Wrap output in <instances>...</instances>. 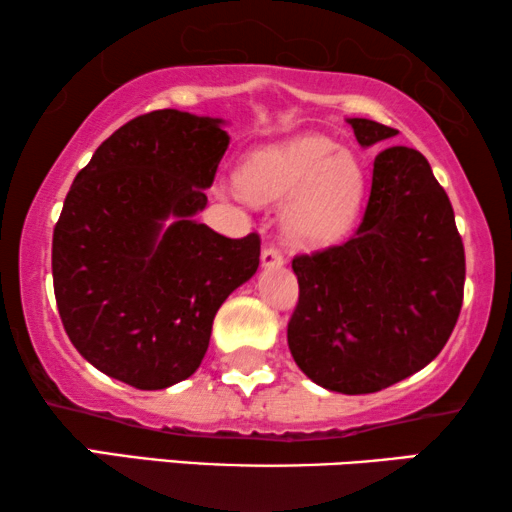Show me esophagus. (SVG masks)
Returning <instances> with one entry per match:
<instances>
[{
  "mask_svg": "<svg viewBox=\"0 0 512 512\" xmlns=\"http://www.w3.org/2000/svg\"><path fill=\"white\" fill-rule=\"evenodd\" d=\"M261 265H263V268H282V265H284L282 251L275 249V247H265L263 254H261Z\"/></svg>",
  "mask_w": 512,
  "mask_h": 512,
  "instance_id": "34e87169",
  "label": "esophagus"
}]
</instances>
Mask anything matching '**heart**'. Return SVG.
Masks as SVG:
<instances>
[{"label":"heart","instance_id":"1","mask_svg":"<svg viewBox=\"0 0 512 512\" xmlns=\"http://www.w3.org/2000/svg\"><path fill=\"white\" fill-rule=\"evenodd\" d=\"M240 186L249 198L286 200L284 233L293 244L317 247L347 230L359 212L366 172L349 149L324 135L263 146L244 160Z\"/></svg>","mask_w":512,"mask_h":512}]
</instances>
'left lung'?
I'll use <instances>...</instances> for the list:
<instances>
[{
    "mask_svg": "<svg viewBox=\"0 0 512 512\" xmlns=\"http://www.w3.org/2000/svg\"><path fill=\"white\" fill-rule=\"evenodd\" d=\"M347 123L361 146L398 135L368 118ZM291 268L300 289L286 331L291 356L338 394H375L429 366L464 300L466 258L450 198L408 146L375 158L354 235L296 256Z\"/></svg>",
    "mask_w": 512,
    "mask_h": 512,
    "instance_id": "left-lung-1",
    "label": "left lung"
}]
</instances>
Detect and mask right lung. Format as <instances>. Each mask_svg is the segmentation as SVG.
Masks as SVG:
<instances>
[{
    "instance_id": "add662e5",
    "label": "right lung",
    "mask_w": 512,
    "mask_h": 512,
    "mask_svg": "<svg viewBox=\"0 0 512 512\" xmlns=\"http://www.w3.org/2000/svg\"><path fill=\"white\" fill-rule=\"evenodd\" d=\"M221 118H132L76 174L53 230L62 326L88 363L135 389L191 377L216 312L258 270L261 240H230L195 214L228 149Z\"/></svg>"
}]
</instances>
